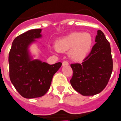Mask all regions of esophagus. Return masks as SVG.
Instances as JSON below:
<instances>
[{
  "label": "esophagus",
  "instance_id": "1",
  "mask_svg": "<svg viewBox=\"0 0 121 121\" xmlns=\"http://www.w3.org/2000/svg\"><path fill=\"white\" fill-rule=\"evenodd\" d=\"M69 65V63H68V62L66 61V60H65V61H64L63 62H62V65L63 66H64V65Z\"/></svg>",
  "mask_w": 121,
  "mask_h": 121
}]
</instances>
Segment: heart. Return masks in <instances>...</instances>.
Here are the masks:
<instances>
[{
  "instance_id": "1",
  "label": "heart",
  "mask_w": 121,
  "mask_h": 121,
  "mask_svg": "<svg viewBox=\"0 0 121 121\" xmlns=\"http://www.w3.org/2000/svg\"><path fill=\"white\" fill-rule=\"evenodd\" d=\"M92 37L88 33H73L57 40L55 47L59 52L69 51V57L74 61H81L90 50Z\"/></svg>"
}]
</instances>
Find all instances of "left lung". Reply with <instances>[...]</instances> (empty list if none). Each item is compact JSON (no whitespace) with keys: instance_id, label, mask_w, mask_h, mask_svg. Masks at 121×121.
Wrapping results in <instances>:
<instances>
[{"instance_id":"1","label":"left lung","mask_w":121,"mask_h":121,"mask_svg":"<svg viewBox=\"0 0 121 121\" xmlns=\"http://www.w3.org/2000/svg\"><path fill=\"white\" fill-rule=\"evenodd\" d=\"M95 42L82 63L71 64V86L84 96L100 93L108 84L113 69L110 45L101 30L97 31Z\"/></svg>"}]
</instances>
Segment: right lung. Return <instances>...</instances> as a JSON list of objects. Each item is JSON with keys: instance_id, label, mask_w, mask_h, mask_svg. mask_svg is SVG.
I'll return each instance as SVG.
<instances>
[{"instance_id": "obj_1", "label": "right lung", "mask_w": 121, "mask_h": 121, "mask_svg": "<svg viewBox=\"0 0 121 121\" xmlns=\"http://www.w3.org/2000/svg\"><path fill=\"white\" fill-rule=\"evenodd\" d=\"M41 29L31 30L15 38L9 54V78L19 94L26 99L43 96L49 90L54 74L61 62L50 65L38 60H31L28 47L41 37Z\"/></svg>"}]
</instances>
